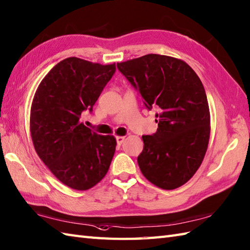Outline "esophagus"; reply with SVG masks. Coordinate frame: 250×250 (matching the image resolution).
Returning <instances> with one entry per match:
<instances>
[{
  "instance_id": "1",
  "label": "esophagus",
  "mask_w": 250,
  "mask_h": 250,
  "mask_svg": "<svg viewBox=\"0 0 250 250\" xmlns=\"http://www.w3.org/2000/svg\"><path fill=\"white\" fill-rule=\"evenodd\" d=\"M125 139V136H116V141H117V144L118 145H121Z\"/></svg>"
}]
</instances>
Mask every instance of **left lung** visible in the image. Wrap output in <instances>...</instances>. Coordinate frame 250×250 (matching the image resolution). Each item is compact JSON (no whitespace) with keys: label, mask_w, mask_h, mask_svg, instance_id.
<instances>
[{"label":"left lung","mask_w":250,"mask_h":250,"mask_svg":"<svg viewBox=\"0 0 250 250\" xmlns=\"http://www.w3.org/2000/svg\"><path fill=\"white\" fill-rule=\"evenodd\" d=\"M147 108L156 107L158 130L144 135L137 162L148 181L163 189L187 183L201 165L210 139L205 87L182 60L160 54L117 62Z\"/></svg>","instance_id":"obj_1"}]
</instances>
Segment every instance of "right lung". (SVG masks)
Masks as SVG:
<instances>
[{
    "mask_svg": "<svg viewBox=\"0 0 250 250\" xmlns=\"http://www.w3.org/2000/svg\"><path fill=\"white\" fill-rule=\"evenodd\" d=\"M116 65H101L68 57L40 82L31 107L34 148L51 172L67 187L86 190L106 175L116 138L99 135L81 123V114L92 111Z\"/></svg>",
    "mask_w": 250,
    "mask_h": 250,
    "instance_id": "obj_1",
    "label": "right lung"
}]
</instances>
